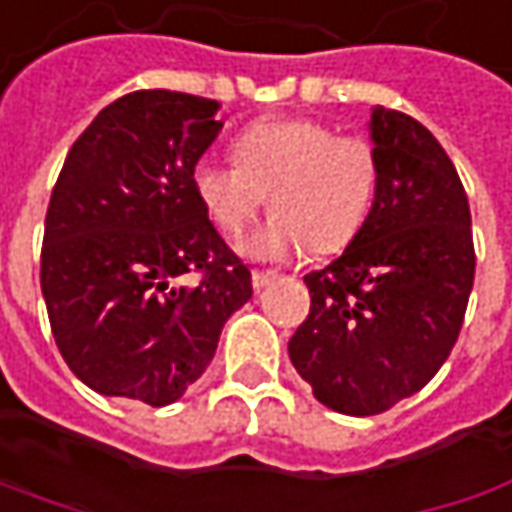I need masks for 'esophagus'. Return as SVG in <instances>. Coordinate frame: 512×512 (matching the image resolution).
<instances>
[{
    "label": "esophagus",
    "mask_w": 512,
    "mask_h": 512,
    "mask_svg": "<svg viewBox=\"0 0 512 512\" xmlns=\"http://www.w3.org/2000/svg\"><path fill=\"white\" fill-rule=\"evenodd\" d=\"M275 278H278L275 272H252V286L260 292V289H266V286H269Z\"/></svg>",
    "instance_id": "obj_1"
}]
</instances>
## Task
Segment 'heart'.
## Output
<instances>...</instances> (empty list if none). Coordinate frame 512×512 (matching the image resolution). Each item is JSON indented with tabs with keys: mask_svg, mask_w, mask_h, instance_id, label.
Returning a JSON list of instances; mask_svg holds the SVG:
<instances>
[{
	"mask_svg": "<svg viewBox=\"0 0 512 512\" xmlns=\"http://www.w3.org/2000/svg\"><path fill=\"white\" fill-rule=\"evenodd\" d=\"M191 186L214 226L240 240L266 203L272 220L246 243L260 260L300 252L332 255L364 229L378 194V154L364 137L280 117L257 120L234 140V163L200 160Z\"/></svg>",
	"mask_w": 512,
	"mask_h": 512,
	"instance_id": "obj_1",
	"label": "heart"
}]
</instances>
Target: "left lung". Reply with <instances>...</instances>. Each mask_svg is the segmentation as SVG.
<instances>
[{"label":"left lung","instance_id":"obj_1","mask_svg":"<svg viewBox=\"0 0 512 512\" xmlns=\"http://www.w3.org/2000/svg\"><path fill=\"white\" fill-rule=\"evenodd\" d=\"M378 194L344 255L306 275L312 306L289 358L323 407L378 415L424 387L456 344L473 292L470 206L433 134L375 105Z\"/></svg>","mask_w":512,"mask_h":512}]
</instances>
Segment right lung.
<instances>
[{"label":"right lung","mask_w":512,"mask_h":512,"mask_svg":"<svg viewBox=\"0 0 512 512\" xmlns=\"http://www.w3.org/2000/svg\"><path fill=\"white\" fill-rule=\"evenodd\" d=\"M217 102L134 91L71 145L42 240V298L85 387L166 407L212 364L252 272L203 212L191 171L217 140ZM200 271L197 284H183Z\"/></svg>","instance_id":"right-lung-1"}]
</instances>
